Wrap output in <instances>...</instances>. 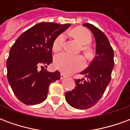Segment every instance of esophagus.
<instances>
[{
	"label": "esophagus",
	"mask_w": 130,
	"mask_h": 130,
	"mask_svg": "<svg viewBox=\"0 0 130 130\" xmlns=\"http://www.w3.org/2000/svg\"><path fill=\"white\" fill-rule=\"evenodd\" d=\"M66 77H67V76H66V75H65L64 74H62V73L60 74V79H65V78H66Z\"/></svg>",
	"instance_id": "esophagus-1"
}]
</instances>
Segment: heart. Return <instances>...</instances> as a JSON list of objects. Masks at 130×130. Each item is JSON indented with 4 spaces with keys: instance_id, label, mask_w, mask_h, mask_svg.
<instances>
[{
    "instance_id": "1",
    "label": "heart",
    "mask_w": 130,
    "mask_h": 130,
    "mask_svg": "<svg viewBox=\"0 0 130 130\" xmlns=\"http://www.w3.org/2000/svg\"><path fill=\"white\" fill-rule=\"evenodd\" d=\"M74 37L78 40L84 50L88 53L86 46L90 45L92 42V36L90 32L84 28H76L72 32ZM66 35L65 33L60 34L54 40L52 48L54 51H58L61 49L65 42ZM85 65L84 59L80 56H72L65 52L57 54L54 57V66L57 70L65 74H72L82 70Z\"/></svg>"
}]
</instances>
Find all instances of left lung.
Wrapping results in <instances>:
<instances>
[{"instance_id": "left-lung-1", "label": "left lung", "mask_w": 130, "mask_h": 130, "mask_svg": "<svg viewBox=\"0 0 130 130\" xmlns=\"http://www.w3.org/2000/svg\"><path fill=\"white\" fill-rule=\"evenodd\" d=\"M83 26L90 29L95 37V56L89 67L81 72L86 79H76L75 88L65 94L67 102L77 109L90 108L100 100L111 82L114 67V53L107 37L92 24L85 23Z\"/></svg>"}]
</instances>
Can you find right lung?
Listing matches in <instances>:
<instances>
[{"label": "right lung", "instance_id": "right-lung-1", "mask_svg": "<svg viewBox=\"0 0 130 130\" xmlns=\"http://www.w3.org/2000/svg\"><path fill=\"white\" fill-rule=\"evenodd\" d=\"M70 26L37 24L23 32L10 48L6 63L7 79L14 95L25 104L42 103L46 99L49 85L60 79L58 71L50 72L46 68L52 62L54 40Z\"/></svg>", "mask_w": 130, "mask_h": 130}]
</instances>
